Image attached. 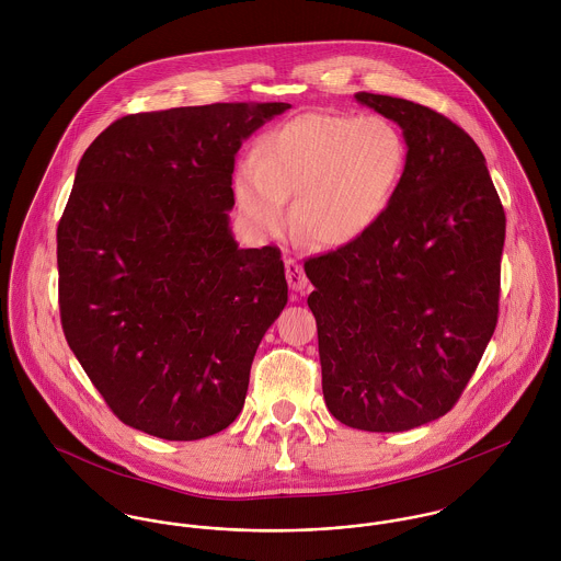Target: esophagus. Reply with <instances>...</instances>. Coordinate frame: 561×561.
I'll use <instances>...</instances> for the list:
<instances>
[{
    "mask_svg": "<svg viewBox=\"0 0 561 561\" xmlns=\"http://www.w3.org/2000/svg\"><path fill=\"white\" fill-rule=\"evenodd\" d=\"M285 276H287V283H289V287L294 291H302L309 285V278H307L302 265L298 261H294V259L285 261Z\"/></svg>",
    "mask_w": 561,
    "mask_h": 561,
    "instance_id": "obj_1",
    "label": "esophagus"
}]
</instances>
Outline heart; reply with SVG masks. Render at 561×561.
<instances>
[{
	"label": "heart",
	"instance_id": "1",
	"mask_svg": "<svg viewBox=\"0 0 561 561\" xmlns=\"http://www.w3.org/2000/svg\"><path fill=\"white\" fill-rule=\"evenodd\" d=\"M405 140L385 116L300 114L270 129L254 163L236 172L241 216L261 236L287 227L325 248L360 240L389 207L405 168Z\"/></svg>",
	"mask_w": 561,
	"mask_h": 561
}]
</instances>
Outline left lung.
<instances>
[{"label":"left lung","mask_w":561,"mask_h":561,"mask_svg":"<svg viewBox=\"0 0 561 561\" xmlns=\"http://www.w3.org/2000/svg\"><path fill=\"white\" fill-rule=\"evenodd\" d=\"M354 96L400 125L405 168L360 240L305 263L309 309L330 414L403 432L447 414L480 365L499 316L505 211L465 129L405 99Z\"/></svg>","instance_id":"left-lung-1"}]
</instances>
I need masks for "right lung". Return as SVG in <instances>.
I'll return each instance as SVG.
<instances>
[{"label":"right lung","mask_w":561,"mask_h":561,"mask_svg":"<svg viewBox=\"0 0 561 561\" xmlns=\"http://www.w3.org/2000/svg\"><path fill=\"white\" fill-rule=\"evenodd\" d=\"M289 107L129 114L85 149L58 225L60 318L125 425L198 440L238 419L287 280L278 248L231 233L233 168L241 142Z\"/></svg>","instance_id":"right-lung-1"}]
</instances>
